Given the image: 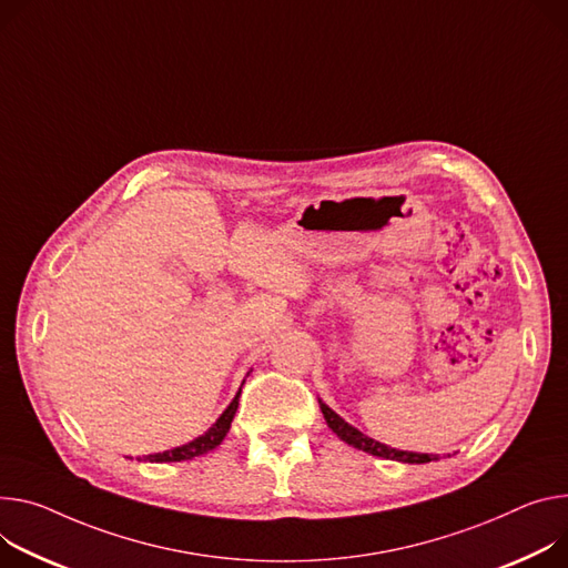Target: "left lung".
Returning <instances> with one entry per match:
<instances>
[{
	"label": "left lung",
	"instance_id": "8db88e82",
	"mask_svg": "<svg viewBox=\"0 0 568 568\" xmlns=\"http://www.w3.org/2000/svg\"><path fill=\"white\" fill-rule=\"evenodd\" d=\"M320 407L324 412V419L328 424V428L348 446L357 448V450H365L369 455L376 457H385V459H396V462H405V464H426V462H435L439 459V455L433 453H415V450H400V448H392L387 444H381L376 439H372L369 435L359 433L355 426H351L348 422H344L335 409H331L322 398H320Z\"/></svg>",
	"mask_w": 568,
	"mask_h": 568
}]
</instances>
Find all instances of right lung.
<instances>
[{
    "label": "right lung",
    "instance_id": "right-lung-1",
    "mask_svg": "<svg viewBox=\"0 0 568 568\" xmlns=\"http://www.w3.org/2000/svg\"><path fill=\"white\" fill-rule=\"evenodd\" d=\"M246 376H248V374H246ZM242 385H244V381H242ZM237 403H240V392H237L235 398L229 403V407L222 412L220 419H217L209 430H205L203 435H199L196 439H192V442H187V444H183V446H176V448H172V450L142 455V457H138V459H142V462H183V459H192V457H199V455H203V453H209V450L217 448V446L224 442L226 433L231 430V422H233L235 412H237Z\"/></svg>",
    "mask_w": 568,
    "mask_h": 568
}]
</instances>
